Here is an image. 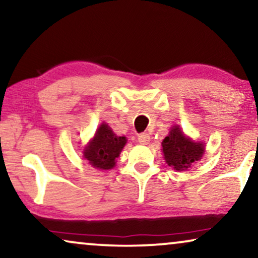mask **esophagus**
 I'll list each match as a JSON object with an SVG mask.
<instances>
[{
    "label": "esophagus",
    "instance_id": "1",
    "mask_svg": "<svg viewBox=\"0 0 258 258\" xmlns=\"http://www.w3.org/2000/svg\"><path fill=\"white\" fill-rule=\"evenodd\" d=\"M149 141H150L149 134L142 133V134H140V135H139V142L141 144H147L148 142H149Z\"/></svg>",
    "mask_w": 258,
    "mask_h": 258
}]
</instances>
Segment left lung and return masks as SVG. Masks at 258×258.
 <instances>
[{
    "instance_id": "8db88e82",
    "label": "left lung",
    "mask_w": 258,
    "mask_h": 258,
    "mask_svg": "<svg viewBox=\"0 0 258 258\" xmlns=\"http://www.w3.org/2000/svg\"><path fill=\"white\" fill-rule=\"evenodd\" d=\"M203 142H195L185 136L178 125H174L169 135L162 141L164 160L177 171L186 170L192 163L200 161L204 154Z\"/></svg>"
}]
</instances>
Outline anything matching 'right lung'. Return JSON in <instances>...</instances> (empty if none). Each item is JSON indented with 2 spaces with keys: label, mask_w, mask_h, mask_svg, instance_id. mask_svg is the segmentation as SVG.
<instances>
[{
  "label": "right lung",
  "mask_w": 258,
  "mask_h": 258,
  "mask_svg": "<svg viewBox=\"0 0 258 258\" xmlns=\"http://www.w3.org/2000/svg\"><path fill=\"white\" fill-rule=\"evenodd\" d=\"M125 143L124 136H117L110 126L103 122L97 128L94 139L84 148L83 157L94 168L109 170L115 167L116 158L119 156Z\"/></svg>",
  "instance_id": "1"
}]
</instances>
